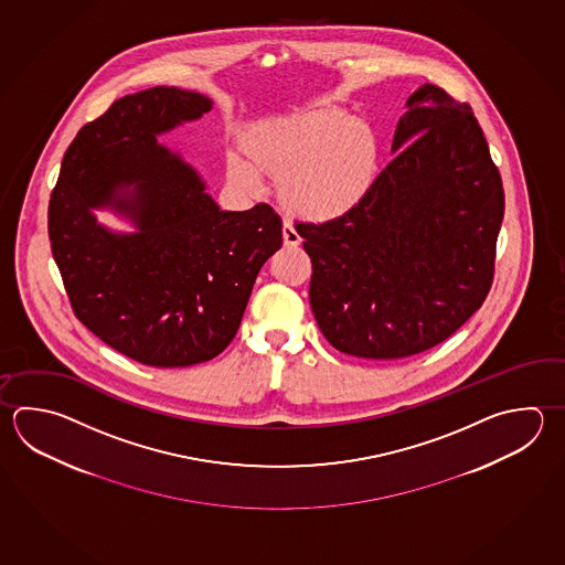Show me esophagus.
I'll return each instance as SVG.
<instances>
[{
    "label": "esophagus",
    "instance_id": "obj_1",
    "mask_svg": "<svg viewBox=\"0 0 565 565\" xmlns=\"http://www.w3.org/2000/svg\"><path fill=\"white\" fill-rule=\"evenodd\" d=\"M281 234H284V245H286V247H298V245L301 244V237H299L298 232H296V227L289 224V222H284Z\"/></svg>",
    "mask_w": 565,
    "mask_h": 565
}]
</instances>
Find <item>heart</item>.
Returning <instances> with one entry per match:
<instances>
[{
  "label": "heart",
  "mask_w": 565,
  "mask_h": 565,
  "mask_svg": "<svg viewBox=\"0 0 565 565\" xmlns=\"http://www.w3.org/2000/svg\"><path fill=\"white\" fill-rule=\"evenodd\" d=\"M244 161H227L230 180L256 188L250 170L277 180V198L289 213L330 222L353 212L372 192L380 171V143L362 119L338 107H313L245 129Z\"/></svg>",
  "instance_id": "obj_1"
}]
</instances>
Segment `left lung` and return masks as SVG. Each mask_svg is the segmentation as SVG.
Returning <instances> with one entry per match:
<instances>
[{
    "label": "left lung",
    "instance_id": "8db88e82",
    "mask_svg": "<svg viewBox=\"0 0 565 565\" xmlns=\"http://www.w3.org/2000/svg\"><path fill=\"white\" fill-rule=\"evenodd\" d=\"M353 212L301 224L309 303L341 353L399 360L447 340L481 308L503 220L500 171L468 104L424 84Z\"/></svg>",
    "mask_w": 565,
    "mask_h": 565
}]
</instances>
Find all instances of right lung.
<instances>
[{"label": "right lung", "instance_id": "obj_1", "mask_svg": "<svg viewBox=\"0 0 565 565\" xmlns=\"http://www.w3.org/2000/svg\"><path fill=\"white\" fill-rule=\"evenodd\" d=\"M212 107L180 87L121 97L77 131L50 200L52 254L77 320L153 367L224 352L259 269L281 247L269 205L220 210L202 175L158 141ZM97 209L118 212L135 232L99 225Z\"/></svg>", "mask_w": 565, "mask_h": 565}]
</instances>
